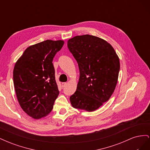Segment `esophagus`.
Wrapping results in <instances>:
<instances>
[{
    "label": "esophagus",
    "instance_id": "34e87169",
    "mask_svg": "<svg viewBox=\"0 0 150 150\" xmlns=\"http://www.w3.org/2000/svg\"><path fill=\"white\" fill-rule=\"evenodd\" d=\"M66 84H67V83H62V88L65 87V86H66Z\"/></svg>",
    "mask_w": 150,
    "mask_h": 150
}]
</instances>
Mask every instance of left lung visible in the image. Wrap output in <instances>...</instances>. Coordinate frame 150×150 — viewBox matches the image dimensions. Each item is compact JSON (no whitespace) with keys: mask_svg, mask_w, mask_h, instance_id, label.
<instances>
[{"mask_svg":"<svg viewBox=\"0 0 150 150\" xmlns=\"http://www.w3.org/2000/svg\"><path fill=\"white\" fill-rule=\"evenodd\" d=\"M67 47L78 64L80 76L72 106L94 111L110 98L117 84L119 57L105 40L89 34L68 40Z\"/></svg>","mask_w":150,"mask_h":150,"instance_id":"1","label":"left lung"}]
</instances>
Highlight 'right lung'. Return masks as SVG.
<instances>
[{
  "label": "right lung",
  "mask_w": 150,
  "mask_h": 150,
  "mask_svg": "<svg viewBox=\"0 0 150 150\" xmlns=\"http://www.w3.org/2000/svg\"><path fill=\"white\" fill-rule=\"evenodd\" d=\"M64 44L61 40H46L30 46L13 68L17 100L23 111L34 119L49 115L59 93L52 61Z\"/></svg>",
  "instance_id": "obj_1"
}]
</instances>
